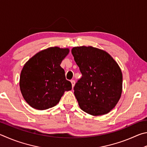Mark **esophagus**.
<instances>
[{"instance_id": "34e87169", "label": "esophagus", "mask_w": 147, "mask_h": 147, "mask_svg": "<svg viewBox=\"0 0 147 147\" xmlns=\"http://www.w3.org/2000/svg\"><path fill=\"white\" fill-rule=\"evenodd\" d=\"M71 85H72V88L75 85V83H76V81L75 80H71Z\"/></svg>"}]
</instances>
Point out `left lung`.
Wrapping results in <instances>:
<instances>
[{"label": "left lung", "instance_id": "obj_1", "mask_svg": "<svg viewBox=\"0 0 147 147\" xmlns=\"http://www.w3.org/2000/svg\"><path fill=\"white\" fill-rule=\"evenodd\" d=\"M71 53L82 74L74 88L79 107L96 116L109 113L121 96L119 65L106 51L92 46L74 47Z\"/></svg>", "mask_w": 147, "mask_h": 147}]
</instances>
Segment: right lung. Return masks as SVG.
I'll use <instances>...</instances> for the list:
<instances>
[{
	"instance_id": "obj_1",
	"label": "right lung",
	"mask_w": 147,
	"mask_h": 147,
	"mask_svg": "<svg viewBox=\"0 0 147 147\" xmlns=\"http://www.w3.org/2000/svg\"><path fill=\"white\" fill-rule=\"evenodd\" d=\"M69 49L51 47L39 51L24 64L20 77L23 97L33 109L43 110L53 107L65 91L71 90L60 64Z\"/></svg>"
}]
</instances>
